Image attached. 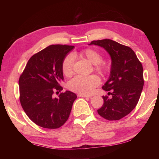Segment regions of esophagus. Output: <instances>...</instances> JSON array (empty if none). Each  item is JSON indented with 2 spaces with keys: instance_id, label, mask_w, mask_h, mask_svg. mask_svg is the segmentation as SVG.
Wrapping results in <instances>:
<instances>
[{
  "instance_id": "obj_1",
  "label": "esophagus",
  "mask_w": 159,
  "mask_h": 159,
  "mask_svg": "<svg viewBox=\"0 0 159 159\" xmlns=\"http://www.w3.org/2000/svg\"><path fill=\"white\" fill-rule=\"evenodd\" d=\"M78 96L79 97H82V98H91V95H83V94H78Z\"/></svg>"
}]
</instances>
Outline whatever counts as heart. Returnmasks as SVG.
Wrapping results in <instances>:
<instances>
[{"mask_svg": "<svg viewBox=\"0 0 159 159\" xmlns=\"http://www.w3.org/2000/svg\"><path fill=\"white\" fill-rule=\"evenodd\" d=\"M76 57L85 58L90 63L96 65V69L99 71L105 73L108 71V67L105 64L101 63L102 61L101 54L92 48H87L80 52L72 54V56H66L64 59L61 63V71L64 76H70L73 74V57ZM99 83H100V79L96 75H91V76L85 77L76 76L69 80L68 88L69 90L75 93L88 95L93 93L94 88L97 87Z\"/></svg>", "mask_w": 159, "mask_h": 159, "instance_id": "1", "label": "heart"}]
</instances>
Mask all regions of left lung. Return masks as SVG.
I'll return each mask as SVG.
<instances>
[{
  "instance_id": "1",
  "label": "left lung",
  "mask_w": 159,
  "mask_h": 159,
  "mask_svg": "<svg viewBox=\"0 0 159 159\" xmlns=\"http://www.w3.org/2000/svg\"><path fill=\"white\" fill-rule=\"evenodd\" d=\"M90 45L104 48L111 59L110 76L102 89L112 95L103 96L104 104L98 110L102 117L117 120L130 114L136 107L144 85L143 67L130 47L110 39L93 41ZM108 93V94H109Z\"/></svg>"
}]
</instances>
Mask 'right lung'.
Returning <instances> with one entry per match:
<instances>
[{"label":"right lung","mask_w":159,"mask_h":159,"mask_svg":"<svg viewBox=\"0 0 159 159\" xmlns=\"http://www.w3.org/2000/svg\"><path fill=\"white\" fill-rule=\"evenodd\" d=\"M74 46L51 45L29 59L19 79L20 100L27 116L42 128L56 129L69 118L77 96L59 93L64 80L61 63ZM55 92L60 93L53 96Z\"/></svg>","instance_id":"right-lung-1"}]
</instances>
